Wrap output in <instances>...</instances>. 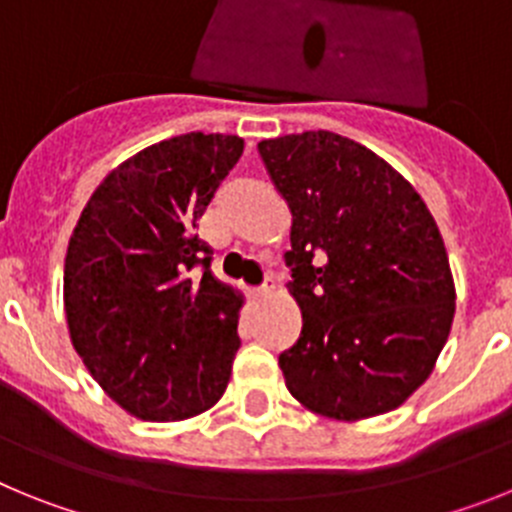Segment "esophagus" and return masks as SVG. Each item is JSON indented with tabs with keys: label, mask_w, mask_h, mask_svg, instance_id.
<instances>
[{
	"label": "esophagus",
	"mask_w": 512,
	"mask_h": 512,
	"mask_svg": "<svg viewBox=\"0 0 512 512\" xmlns=\"http://www.w3.org/2000/svg\"><path fill=\"white\" fill-rule=\"evenodd\" d=\"M251 295H253V300H266V297L271 295V287H269V284H264V287L253 289Z\"/></svg>",
	"instance_id": "obj_1"
}]
</instances>
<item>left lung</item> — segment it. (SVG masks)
Returning <instances> with one entry per match:
<instances>
[{"label":"left lung","instance_id":"obj_1","mask_svg":"<svg viewBox=\"0 0 512 512\" xmlns=\"http://www.w3.org/2000/svg\"><path fill=\"white\" fill-rule=\"evenodd\" d=\"M292 210L289 295L302 330L279 354L302 408L364 420L400 408L446 346L456 289L441 230L382 156L330 130L261 140Z\"/></svg>","mask_w":512,"mask_h":512}]
</instances>
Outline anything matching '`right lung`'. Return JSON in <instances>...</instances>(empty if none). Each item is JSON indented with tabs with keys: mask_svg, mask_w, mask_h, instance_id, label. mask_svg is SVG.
Wrapping results in <instances>:
<instances>
[{
	"mask_svg": "<svg viewBox=\"0 0 512 512\" xmlns=\"http://www.w3.org/2000/svg\"><path fill=\"white\" fill-rule=\"evenodd\" d=\"M243 138L187 133L104 176L69 238L63 310L84 366L125 413L176 423L223 397L243 295L210 269L194 228ZM203 266V277L189 275Z\"/></svg>",
	"mask_w": 512,
	"mask_h": 512,
	"instance_id": "add662e5",
	"label": "right lung"
}]
</instances>
